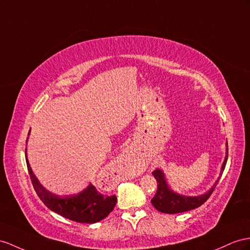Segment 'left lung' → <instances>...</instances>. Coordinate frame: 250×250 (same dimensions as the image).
Returning <instances> with one entry per match:
<instances>
[{"label":"left lung","instance_id":"8db88e82","mask_svg":"<svg viewBox=\"0 0 250 250\" xmlns=\"http://www.w3.org/2000/svg\"><path fill=\"white\" fill-rule=\"evenodd\" d=\"M227 158H228V144L226 143V155L222 165L220 176L222 175L224 169H225ZM152 174L154 175L155 180L157 181V191L154 197L151 200V203L158 211H161L163 213H169V214L185 212V211H189L202 206V205L208 200L211 193H212L216 184L219 183L221 178L220 176L217 177V180L215 181L213 186L211 187L207 192H205L204 194L196 195V196H187V195L176 193L175 191L171 189V187L168 185L167 180H166V175L162 169H156L155 171L152 172Z\"/></svg>","mask_w":250,"mask_h":250}]
</instances>
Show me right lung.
Masks as SVG:
<instances>
[{"label": "right lung", "mask_w": 250, "mask_h": 250, "mask_svg": "<svg viewBox=\"0 0 250 250\" xmlns=\"http://www.w3.org/2000/svg\"><path fill=\"white\" fill-rule=\"evenodd\" d=\"M25 157L30 180L38 196L54 212L77 223L94 224L106 217L116 205V195L104 196L92 184L77 194L57 195L53 193L44 188L34 174L27 159V149H25Z\"/></svg>", "instance_id": "right-lung-1"}]
</instances>
